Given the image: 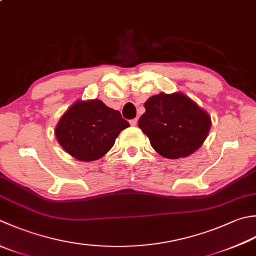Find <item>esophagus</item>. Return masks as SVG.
I'll return each instance as SVG.
<instances>
[{"instance_id": "34e87169", "label": "esophagus", "mask_w": 256, "mask_h": 256, "mask_svg": "<svg viewBox=\"0 0 256 256\" xmlns=\"http://www.w3.org/2000/svg\"><path fill=\"white\" fill-rule=\"evenodd\" d=\"M138 118H133V120H131V121H130V124H131L132 126H136V125H138Z\"/></svg>"}]
</instances>
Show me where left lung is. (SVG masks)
Listing matches in <instances>:
<instances>
[{
    "label": "left lung",
    "mask_w": 256,
    "mask_h": 256,
    "mask_svg": "<svg viewBox=\"0 0 256 256\" xmlns=\"http://www.w3.org/2000/svg\"><path fill=\"white\" fill-rule=\"evenodd\" d=\"M144 108L138 128L163 158H186L196 152L208 138L211 116L182 92L153 95Z\"/></svg>",
    "instance_id": "1"
}]
</instances>
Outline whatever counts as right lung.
<instances>
[{"label":"right lung","mask_w":256,"mask_h":256,"mask_svg":"<svg viewBox=\"0 0 256 256\" xmlns=\"http://www.w3.org/2000/svg\"><path fill=\"white\" fill-rule=\"evenodd\" d=\"M128 126L121 113L106 106L101 100H78L60 118L55 136L71 156L91 162L104 156L118 134Z\"/></svg>","instance_id":"add662e5"}]
</instances>
